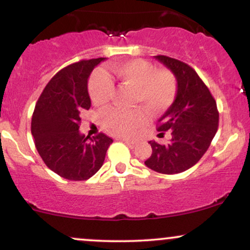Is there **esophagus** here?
Here are the masks:
<instances>
[{"label":"esophagus","instance_id":"esophagus-1","mask_svg":"<svg viewBox=\"0 0 250 250\" xmlns=\"http://www.w3.org/2000/svg\"><path fill=\"white\" fill-rule=\"evenodd\" d=\"M122 142H125V145L129 146V147H134L135 145H136V142L133 141V140H128V139H121Z\"/></svg>","mask_w":250,"mask_h":250}]
</instances>
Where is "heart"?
Wrapping results in <instances>:
<instances>
[{
  "label": "heart",
  "mask_w": 250,
  "mask_h": 250,
  "mask_svg": "<svg viewBox=\"0 0 250 250\" xmlns=\"http://www.w3.org/2000/svg\"><path fill=\"white\" fill-rule=\"evenodd\" d=\"M110 71L122 84L133 88V104L146 108L159 115L170 107L177 94L174 74L167 69H156L151 62L142 59L127 60L110 67ZM88 93L95 105H104L110 100L113 83L107 75L97 71L89 80ZM102 128L116 136H131L147 123V115L140 108L111 107L100 115Z\"/></svg>",
  "instance_id": "b5f03b06"
}]
</instances>
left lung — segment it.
Instances as JSON below:
<instances>
[{
    "instance_id": "left-lung-1",
    "label": "left lung",
    "mask_w": 250,
    "mask_h": 250,
    "mask_svg": "<svg viewBox=\"0 0 250 250\" xmlns=\"http://www.w3.org/2000/svg\"><path fill=\"white\" fill-rule=\"evenodd\" d=\"M155 59L173 71L177 94L157 122L160 134L171 133L170 142L149 141L153 153L145 165L157 173L179 174L196 165L208 150L219 127V110L208 87L190 65L165 55Z\"/></svg>"
}]
</instances>
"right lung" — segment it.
I'll return each mask as SVG.
<instances>
[{"instance_id": "add662e5", "label": "right lung", "mask_w": 250, "mask_h": 250, "mask_svg": "<svg viewBox=\"0 0 250 250\" xmlns=\"http://www.w3.org/2000/svg\"><path fill=\"white\" fill-rule=\"evenodd\" d=\"M104 57L73 63L48 82L39 97L31 135L43 162L70 181H85L102 167L113 139L100 133L89 139L79 131L81 113L90 108L88 77Z\"/></svg>"}]
</instances>
